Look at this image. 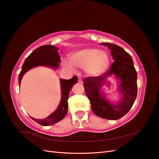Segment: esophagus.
<instances>
[{
  "instance_id": "obj_1",
  "label": "esophagus",
  "mask_w": 159,
  "mask_h": 159,
  "mask_svg": "<svg viewBox=\"0 0 159 159\" xmlns=\"http://www.w3.org/2000/svg\"><path fill=\"white\" fill-rule=\"evenodd\" d=\"M78 82L79 83H82V80H81V79L80 78V77H78Z\"/></svg>"
}]
</instances>
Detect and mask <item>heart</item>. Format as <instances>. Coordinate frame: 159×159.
I'll return each mask as SVG.
<instances>
[{"instance_id":"obj_1","label":"heart","mask_w":159,"mask_h":159,"mask_svg":"<svg viewBox=\"0 0 159 159\" xmlns=\"http://www.w3.org/2000/svg\"><path fill=\"white\" fill-rule=\"evenodd\" d=\"M71 64L66 65L70 68L85 69L91 76H97L103 74L110 64V57L107 52L96 48H85L75 52L70 57Z\"/></svg>"}]
</instances>
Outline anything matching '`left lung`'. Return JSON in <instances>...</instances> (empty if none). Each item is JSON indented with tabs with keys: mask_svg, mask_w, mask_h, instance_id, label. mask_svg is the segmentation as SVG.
Masks as SVG:
<instances>
[{
	"mask_svg": "<svg viewBox=\"0 0 159 159\" xmlns=\"http://www.w3.org/2000/svg\"><path fill=\"white\" fill-rule=\"evenodd\" d=\"M111 50L114 60L109 70L100 76L88 77L84 80L86 95L91 108L97 116L116 120L126 115L133 106L137 95V74L131 56L121 47L110 43H102ZM115 75L121 81L119 90L123 95L119 103L114 105L100 93L101 85L108 76Z\"/></svg>",
	"mask_w": 159,
	"mask_h": 159,
	"instance_id": "8db88e82",
	"label": "left lung"
}]
</instances>
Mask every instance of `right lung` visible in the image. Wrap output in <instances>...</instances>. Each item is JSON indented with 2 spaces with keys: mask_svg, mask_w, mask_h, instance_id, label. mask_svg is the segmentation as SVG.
<instances>
[{
  "mask_svg": "<svg viewBox=\"0 0 159 159\" xmlns=\"http://www.w3.org/2000/svg\"><path fill=\"white\" fill-rule=\"evenodd\" d=\"M58 48L51 45H44L38 48L28 56L22 67V70L18 76V84L20 85L21 80L27 71L32 68L43 66L57 69L61 61L58 53ZM78 83V77L74 76L70 80H60L61 98L58 107L54 113L44 119H37L31 117L34 121L43 126H48L60 121L66 116L68 111V99L70 91L75 84Z\"/></svg>",
  "mask_w": 159,
  "mask_h": 159,
  "instance_id": "add662e5",
  "label": "right lung"
}]
</instances>
